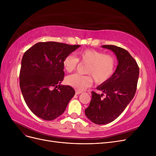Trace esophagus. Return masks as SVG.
Instances as JSON below:
<instances>
[{
    "mask_svg": "<svg viewBox=\"0 0 156 156\" xmlns=\"http://www.w3.org/2000/svg\"><path fill=\"white\" fill-rule=\"evenodd\" d=\"M82 93V91H80V90H75V94H77V95H78V94H81Z\"/></svg>",
    "mask_w": 156,
    "mask_h": 156,
    "instance_id": "1",
    "label": "esophagus"
}]
</instances>
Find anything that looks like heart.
Segmentation results:
<instances>
[{
  "mask_svg": "<svg viewBox=\"0 0 156 156\" xmlns=\"http://www.w3.org/2000/svg\"><path fill=\"white\" fill-rule=\"evenodd\" d=\"M79 61L88 64L86 73L89 75L75 73L69 75L66 79L68 85L77 90L82 91L90 87L93 82L92 76L97 84H103L107 81L115 72L116 59L114 56L93 49L79 52L77 58L72 55H67L63 60V67L67 72H72L76 68Z\"/></svg>",
  "mask_w": 156,
  "mask_h": 156,
  "instance_id": "heart-1",
  "label": "heart"
}]
</instances>
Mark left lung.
I'll return each instance as SVG.
<instances>
[{
	"instance_id": "8db88e82",
	"label": "left lung",
	"mask_w": 156,
	"mask_h": 156,
	"mask_svg": "<svg viewBox=\"0 0 156 156\" xmlns=\"http://www.w3.org/2000/svg\"><path fill=\"white\" fill-rule=\"evenodd\" d=\"M103 48L115 53L118 66L112 76L96 88L106 94L92 92V100L85 115L96 124L102 125L115 120L124 111L133 98L137 85L139 68L129 52L112 45H102Z\"/></svg>"
}]
</instances>
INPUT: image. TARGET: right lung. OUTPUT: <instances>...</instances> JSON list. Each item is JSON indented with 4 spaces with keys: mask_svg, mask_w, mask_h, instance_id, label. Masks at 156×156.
<instances>
[{
    "mask_svg": "<svg viewBox=\"0 0 156 156\" xmlns=\"http://www.w3.org/2000/svg\"><path fill=\"white\" fill-rule=\"evenodd\" d=\"M80 46L39 42L23 55L20 88L28 107L40 119L53 120L60 116L74 96L72 87L60 84L64 77V58Z\"/></svg>",
    "mask_w": 156,
    "mask_h": 156,
    "instance_id": "obj_1",
    "label": "right lung"
}]
</instances>
